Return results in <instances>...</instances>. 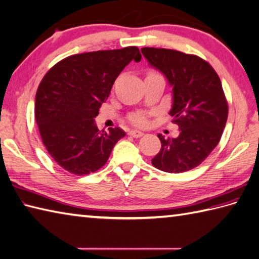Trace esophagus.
<instances>
[{
	"label": "esophagus",
	"instance_id": "34e87169",
	"mask_svg": "<svg viewBox=\"0 0 259 259\" xmlns=\"http://www.w3.org/2000/svg\"><path fill=\"white\" fill-rule=\"evenodd\" d=\"M129 135L134 138H140L143 136V132H141L139 130H131V131H129Z\"/></svg>",
	"mask_w": 259,
	"mask_h": 259
}]
</instances>
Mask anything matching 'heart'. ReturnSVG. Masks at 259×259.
Instances as JSON below:
<instances>
[{
	"instance_id": "obj_1",
	"label": "heart",
	"mask_w": 259,
	"mask_h": 259,
	"mask_svg": "<svg viewBox=\"0 0 259 259\" xmlns=\"http://www.w3.org/2000/svg\"><path fill=\"white\" fill-rule=\"evenodd\" d=\"M149 74H155V73H153V71H150ZM130 121L136 125H144L148 122V118H147L146 113L136 112V113H134V115L130 116Z\"/></svg>"
}]
</instances>
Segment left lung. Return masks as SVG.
Masks as SVG:
<instances>
[{
  "mask_svg": "<svg viewBox=\"0 0 259 259\" xmlns=\"http://www.w3.org/2000/svg\"><path fill=\"white\" fill-rule=\"evenodd\" d=\"M141 52L172 87L169 113L180 129L177 138L158 135L161 149L152 164L167 173L192 170L218 146L225 128L228 106L220 77L195 55L154 47H143Z\"/></svg>",
  "mask_w": 259,
  "mask_h": 259,
  "instance_id": "obj_1",
  "label": "left lung"
}]
</instances>
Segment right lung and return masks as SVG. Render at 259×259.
<instances>
[{"label": "right lung", "instance_id": "right-lung-1", "mask_svg": "<svg viewBox=\"0 0 259 259\" xmlns=\"http://www.w3.org/2000/svg\"><path fill=\"white\" fill-rule=\"evenodd\" d=\"M131 61H141L136 46L77 54L54 65L41 79L35 98L36 123L48 153L69 173L86 176L99 170L125 136L120 128L99 131L95 118Z\"/></svg>", "mask_w": 259, "mask_h": 259}]
</instances>
